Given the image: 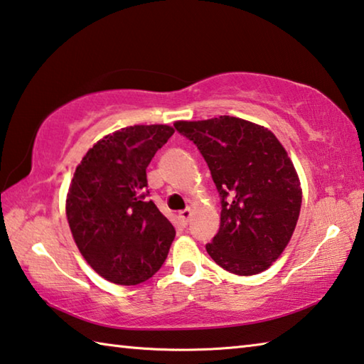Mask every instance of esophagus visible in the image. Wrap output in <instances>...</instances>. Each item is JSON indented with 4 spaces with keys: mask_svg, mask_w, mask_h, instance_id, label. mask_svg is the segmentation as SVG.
Here are the masks:
<instances>
[{
    "mask_svg": "<svg viewBox=\"0 0 364 364\" xmlns=\"http://www.w3.org/2000/svg\"><path fill=\"white\" fill-rule=\"evenodd\" d=\"M191 217H193V210H191V208H184V210H181L180 213H178V218H180V221H181L184 226L189 223Z\"/></svg>",
    "mask_w": 364,
    "mask_h": 364,
    "instance_id": "esophagus-1",
    "label": "esophagus"
}]
</instances>
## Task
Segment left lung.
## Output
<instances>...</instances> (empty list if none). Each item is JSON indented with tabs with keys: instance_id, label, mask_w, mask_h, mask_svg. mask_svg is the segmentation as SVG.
<instances>
[{
	"instance_id": "obj_1",
	"label": "left lung",
	"mask_w": 364,
	"mask_h": 364,
	"mask_svg": "<svg viewBox=\"0 0 364 364\" xmlns=\"http://www.w3.org/2000/svg\"><path fill=\"white\" fill-rule=\"evenodd\" d=\"M173 125L204 156L221 196L208 255L234 274L268 269L291 241L301 207L300 180L284 146L268 128L239 117Z\"/></svg>"
}]
</instances>
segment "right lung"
<instances>
[{
	"label": "right lung",
	"mask_w": 364,
	"mask_h": 364,
	"mask_svg": "<svg viewBox=\"0 0 364 364\" xmlns=\"http://www.w3.org/2000/svg\"><path fill=\"white\" fill-rule=\"evenodd\" d=\"M175 133L133 125L96 141L75 168L65 199L73 241L86 263L114 284L152 278L168 255L175 228L146 200V168Z\"/></svg>",
	"instance_id": "obj_1"
}]
</instances>
